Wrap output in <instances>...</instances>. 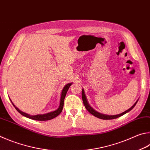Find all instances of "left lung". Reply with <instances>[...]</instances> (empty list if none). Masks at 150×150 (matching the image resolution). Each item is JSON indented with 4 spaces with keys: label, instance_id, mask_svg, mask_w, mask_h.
<instances>
[{
    "label": "left lung",
    "instance_id": "8db88e82",
    "mask_svg": "<svg viewBox=\"0 0 150 150\" xmlns=\"http://www.w3.org/2000/svg\"><path fill=\"white\" fill-rule=\"evenodd\" d=\"M82 98H83V103H84V105L85 106V108L87 110V111H88L89 113H91L92 115H93L94 116L96 117L99 118V119H103V120H108V119H116V118L125 115V113H127L129 112V111H130V110H132V109L134 108V107L136 105V104H137V103L138 101V100H137V101L134 103V104L133 105L131 108H129V110H127V111H124V112H122L121 114H118V115H105V114L100 113L98 112V111H95L93 108L91 107V105L88 104V101H87L86 97L85 96V94H84V91L83 88V91H82Z\"/></svg>",
    "mask_w": 150,
    "mask_h": 150
}]
</instances>
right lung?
<instances>
[{
	"instance_id": "obj_1",
	"label": "right lung",
	"mask_w": 150,
	"mask_h": 150,
	"mask_svg": "<svg viewBox=\"0 0 150 150\" xmlns=\"http://www.w3.org/2000/svg\"><path fill=\"white\" fill-rule=\"evenodd\" d=\"M71 84L72 83H68L64 87V88L62 91L60 102H59V108L57 109L56 110L54 111H51V112H50V113H45V114H40V115H30L28 113H24V112H23V111H20L18 108L16 107V106L12 103V101H11V102H12V103L13 104V105L15 107L16 110H17L20 114H21V115H23V116L29 118L31 119H33V120H36V121H48V120H50V119H52L54 118H55L56 117H57L58 115H59V114L61 113V112L62 111V110H63L65 97H66L67 92L68 91V89H69V86L71 85Z\"/></svg>"
}]
</instances>
